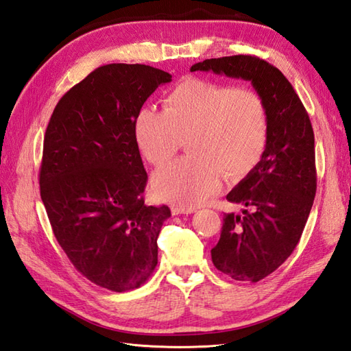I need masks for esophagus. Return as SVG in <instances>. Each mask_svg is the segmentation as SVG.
Returning a JSON list of instances; mask_svg holds the SVG:
<instances>
[{
  "mask_svg": "<svg viewBox=\"0 0 351 351\" xmlns=\"http://www.w3.org/2000/svg\"><path fill=\"white\" fill-rule=\"evenodd\" d=\"M171 212H173V215H191V213L195 212V208L182 207V206H173V207H171Z\"/></svg>",
  "mask_w": 351,
  "mask_h": 351,
  "instance_id": "obj_1",
  "label": "esophagus"
}]
</instances>
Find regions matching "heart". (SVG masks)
I'll return each instance as SVG.
<instances>
[{"label":"heart","mask_w":351,"mask_h":351,"mask_svg":"<svg viewBox=\"0 0 351 351\" xmlns=\"http://www.w3.org/2000/svg\"><path fill=\"white\" fill-rule=\"evenodd\" d=\"M269 112L260 93L188 77L163 99V111L144 108L134 124L144 158L163 165L189 139L191 158L169 163L153 177L154 192L183 207L202 204L230 180L246 176L266 150Z\"/></svg>","instance_id":"1"}]
</instances>
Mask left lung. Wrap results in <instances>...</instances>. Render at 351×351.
<instances>
[{
    "instance_id": "8db88e82",
    "label": "left lung",
    "mask_w": 351,
    "mask_h": 351,
    "mask_svg": "<svg viewBox=\"0 0 351 351\" xmlns=\"http://www.w3.org/2000/svg\"><path fill=\"white\" fill-rule=\"evenodd\" d=\"M213 72L252 84L269 112V141L260 162L227 199L241 215L225 213L212 249L217 270L236 281L258 282L298 246L317 191L314 130L305 106L281 70L252 56L210 58L191 72Z\"/></svg>"
}]
</instances>
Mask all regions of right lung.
Here are the masks:
<instances>
[{
	"mask_svg": "<svg viewBox=\"0 0 351 351\" xmlns=\"http://www.w3.org/2000/svg\"><path fill=\"white\" fill-rule=\"evenodd\" d=\"M169 73L145 64L100 66L53 110L43 141L40 197L53 234L77 271L123 293L158 264L168 206H147V173L134 124Z\"/></svg>",
	"mask_w": 351,
	"mask_h": 351,
	"instance_id": "1",
	"label": "right lung"
}]
</instances>
